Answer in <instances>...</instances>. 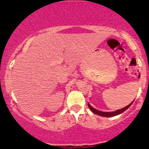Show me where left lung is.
<instances>
[{
  "instance_id": "left-lung-1",
  "label": "left lung",
  "mask_w": 149,
  "mask_h": 149,
  "mask_svg": "<svg viewBox=\"0 0 149 149\" xmlns=\"http://www.w3.org/2000/svg\"><path fill=\"white\" fill-rule=\"evenodd\" d=\"M133 102V101L130 104H128L127 106H126L125 107L123 108V109H118V110L115 111V112H102V111H100V110H97V109H94V108H93L91 106V105L89 104V103L88 104V107H89V109H91V112H93L94 113L97 114V115H100V116H102V117H114V116H116V115H120V114L123 113V112H125V111L126 110V109H127V108H129L130 107V105L132 104Z\"/></svg>"
}]
</instances>
